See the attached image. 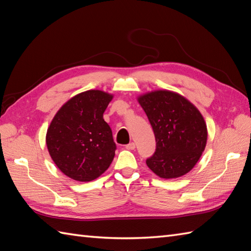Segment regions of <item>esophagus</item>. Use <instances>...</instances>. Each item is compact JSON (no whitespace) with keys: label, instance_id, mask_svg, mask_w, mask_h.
I'll return each instance as SVG.
<instances>
[{"label":"esophagus","instance_id":"obj_1","mask_svg":"<svg viewBox=\"0 0 251 251\" xmlns=\"http://www.w3.org/2000/svg\"><path fill=\"white\" fill-rule=\"evenodd\" d=\"M125 148L127 150H135L136 149V144L133 143V142H130V143H128Z\"/></svg>","mask_w":251,"mask_h":251}]
</instances>
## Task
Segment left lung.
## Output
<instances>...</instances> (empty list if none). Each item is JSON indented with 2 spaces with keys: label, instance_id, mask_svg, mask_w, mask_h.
Masks as SVG:
<instances>
[{
  "label": "left lung",
  "instance_id": "1",
  "mask_svg": "<svg viewBox=\"0 0 251 251\" xmlns=\"http://www.w3.org/2000/svg\"><path fill=\"white\" fill-rule=\"evenodd\" d=\"M153 128L156 150L148 167L162 178L188 173L205 149L207 129L194 104L176 93L156 91L139 97Z\"/></svg>",
  "mask_w": 251,
  "mask_h": 251
}]
</instances>
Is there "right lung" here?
Returning a JSON list of instances; mask_svg holds the SVG:
<instances>
[{"label":"right lung","instance_id":"obj_1","mask_svg":"<svg viewBox=\"0 0 251 251\" xmlns=\"http://www.w3.org/2000/svg\"><path fill=\"white\" fill-rule=\"evenodd\" d=\"M112 95L91 90L64 104L47 131V148L60 170L75 180L90 182L107 170L116 144L103 120Z\"/></svg>","mask_w":251,"mask_h":251}]
</instances>
